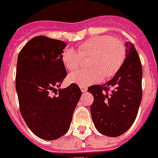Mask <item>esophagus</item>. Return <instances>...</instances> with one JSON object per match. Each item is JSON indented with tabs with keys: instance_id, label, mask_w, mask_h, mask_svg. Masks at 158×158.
<instances>
[{
	"instance_id": "obj_1",
	"label": "esophagus",
	"mask_w": 158,
	"mask_h": 158,
	"mask_svg": "<svg viewBox=\"0 0 158 158\" xmlns=\"http://www.w3.org/2000/svg\"><path fill=\"white\" fill-rule=\"evenodd\" d=\"M80 88H81V92H86V91H87V87H86V86H81Z\"/></svg>"
}]
</instances>
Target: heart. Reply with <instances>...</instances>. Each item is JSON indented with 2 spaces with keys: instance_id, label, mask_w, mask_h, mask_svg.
Instances as JSON below:
<instances>
[{
  "instance_id": "b5f03b06",
  "label": "heart",
  "mask_w": 158,
  "mask_h": 158,
  "mask_svg": "<svg viewBox=\"0 0 158 158\" xmlns=\"http://www.w3.org/2000/svg\"><path fill=\"white\" fill-rule=\"evenodd\" d=\"M79 52L73 47H66L61 52L64 66L71 72L79 68L83 57L91 56L88 70H80L68 76L71 83L89 86L103 78H111L121 69L126 57V47L123 41L109 35L90 38L79 46Z\"/></svg>"
}]
</instances>
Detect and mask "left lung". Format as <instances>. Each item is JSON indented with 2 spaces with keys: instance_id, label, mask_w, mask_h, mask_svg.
<instances>
[{
  "instance_id": "1",
  "label": "left lung",
  "mask_w": 158,
  "mask_h": 158,
  "mask_svg": "<svg viewBox=\"0 0 158 158\" xmlns=\"http://www.w3.org/2000/svg\"><path fill=\"white\" fill-rule=\"evenodd\" d=\"M126 58L121 69L105 85H93L91 114L96 128L108 137L127 131L137 117L142 97V67L131 42H126Z\"/></svg>"
}]
</instances>
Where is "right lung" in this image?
Listing matches in <instances>:
<instances>
[{"instance_id": "obj_1", "label": "right lung", "mask_w": 158, "mask_h": 158, "mask_svg": "<svg viewBox=\"0 0 158 158\" xmlns=\"http://www.w3.org/2000/svg\"><path fill=\"white\" fill-rule=\"evenodd\" d=\"M65 47L62 41L38 35L25 45L17 58L16 89L21 114L31 131L45 140L66 133L81 96L77 84L56 89L67 75L61 59Z\"/></svg>"}]
</instances>
